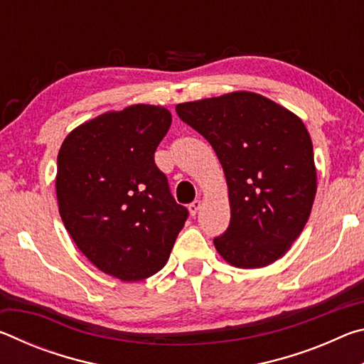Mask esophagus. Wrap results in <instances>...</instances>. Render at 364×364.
Wrapping results in <instances>:
<instances>
[{
    "label": "esophagus",
    "mask_w": 364,
    "mask_h": 364,
    "mask_svg": "<svg viewBox=\"0 0 364 364\" xmlns=\"http://www.w3.org/2000/svg\"><path fill=\"white\" fill-rule=\"evenodd\" d=\"M199 208H200V200L196 199L194 202H191L189 204V213L193 215V217H196V213L199 212Z\"/></svg>",
    "instance_id": "1"
}]
</instances>
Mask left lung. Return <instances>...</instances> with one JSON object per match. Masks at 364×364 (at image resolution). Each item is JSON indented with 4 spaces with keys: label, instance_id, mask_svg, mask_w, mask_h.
Returning a JSON list of instances; mask_svg holds the SVG:
<instances>
[{
    "label": "left lung",
    "instance_id": "8db88e82",
    "mask_svg": "<svg viewBox=\"0 0 364 364\" xmlns=\"http://www.w3.org/2000/svg\"><path fill=\"white\" fill-rule=\"evenodd\" d=\"M223 167L231 220L213 239L237 268L268 267L291 249L316 196L313 144L297 115L250 91L176 106Z\"/></svg>",
    "mask_w": 364,
    "mask_h": 364
}]
</instances>
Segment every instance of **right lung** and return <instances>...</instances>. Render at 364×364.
Wrapping results in <instances>:
<instances>
[{
  "instance_id": "1",
  "label": "right lung",
  "mask_w": 364,
  "mask_h": 364,
  "mask_svg": "<svg viewBox=\"0 0 364 364\" xmlns=\"http://www.w3.org/2000/svg\"><path fill=\"white\" fill-rule=\"evenodd\" d=\"M170 125L165 107L134 104L82 123L58 154L65 230L96 268L125 282L165 267L188 218L154 162Z\"/></svg>"
}]
</instances>
